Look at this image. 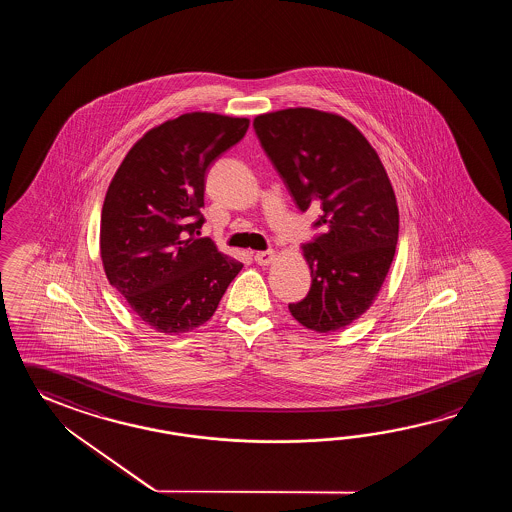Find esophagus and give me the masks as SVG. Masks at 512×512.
I'll return each instance as SVG.
<instances>
[{"label":"esophagus","instance_id":"obj_1","mask_svg":"<svg viewBox=\"0 0 512 512\" xmlns=\"http://www.w3.org/2000/svg\"><path fill=\"white\" fill-rule=\"evenodd\" d=\"M274 258H276V252L274 251H261L254 254V260L260 265H269Z\"/></svg>","mask_w":512,"mask_h":512}]
</instances>
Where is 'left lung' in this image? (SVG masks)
<instances>
[{
  "label": "left lung",
  "instance_id": "8db88e82",
  "mask_svg": "<svg viewBox=\"0 0 512 512\" xmlns=\"http://www.w3.org/2000/svg\"><path fill=\"white\" fill-rule=\"evenodd\" d=\"M252 126L298 208L322 210V234L302 247L311 289L289 311L316 333L344 329L370 309L395 256L399 208L388 174L368 139L335 113L280 109Z\"/></svg>",
  "mask_w": 512,
  "mask_h": 512
}]
</instances>
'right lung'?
<instances>
[{
  "mask_svg": "<svg viewBox=\"0 0 512 512\" xmlns=\"http://www.w3.org/2000/svg\"><path fill=\"white\" fill-rule=\"evenodd\" d=\"M247 130L249 119L207 111L166 120L133 144L109 183L102 265L131 311L159 333L203 326L243 267L196 234L208 166Z\"/></svg>",
  "mask_w": 512,
  "mask_h": 512,
  "instance_id": "obj_1",
  "label": "right lung"
}]
</instances>
